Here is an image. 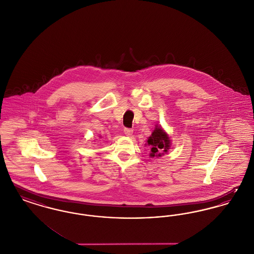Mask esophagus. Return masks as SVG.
<instances>
[{
	"instance_id": "34e87169",
	"label": "esophagus",
	"mask_w": 254,
	"mask_h": 254,
	"mask_svg": "<svg viewBox=\"0 0 254 254\" xmlns=\"http://www.w3.org/2000/svg\"><path fill=\"white\" fill-rule=\"evenodd\" d=\"M124 132L127 136H131L132 135L133 130L131 128H124Z\"/></svg>"
}]
</instances>
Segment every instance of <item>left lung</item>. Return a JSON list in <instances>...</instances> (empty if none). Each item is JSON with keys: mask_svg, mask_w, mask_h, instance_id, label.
I'll return each instance as SVG.
<instances>
[{"mask_svg": "<svg viewBox=\"0 0 254 254\" xmlns=\"http://www.w3.org/2000/svg\"><path fill=\"white\" fill-rule=\"evenodd\" d=\"M147 145L150 147V157H161L168 152L170 148V139L169 135L164 131L161 127H156L147 139Z\"/></svg>", "mask_w": 254, "mask_h": 254, "instance_id": "1", "label": "left lung"}]
</instances>
